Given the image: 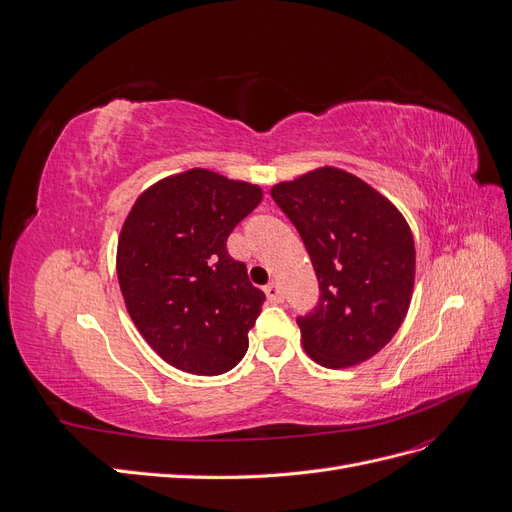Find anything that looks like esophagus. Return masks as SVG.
Wrapping results in <instances>:
<instances>
[{
    "label": "esophagus",
    "instance_id": "1",
    "mask_svg": "<svg viewBox=\"0 0 512 512\" xmlns=\"http://www.w3.org/2000/svg\"><path fill=\"white\" fill-rule=\"evenodd\" d=\"M265 294H267V299H269L271 303H282V301H284V292H282V288L277 286L275 282H271V284L265 286Z\"/></svg>",
    "mask_w": 512,
    "mask_h": 512
}]
</instances>
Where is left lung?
Returning a JSON list of instances; mask_svg holds the SVG:
<instances>
[{"mask_svg": "<svg viewBox=\"0 0 512 512\" xmlns=\"http://www.w3.org/2000/svg\"><path fill=\"white\" fill-rule=\"evenodd\" d=\"M299 230L320 297L297 324L303 348L329 369L371 359L404 322L414 288V239L389 198L346 170L324 166L273 185Z\"/></svg>", "mask_w": 512, "mask_h": 512, "instance_id": "left-lung-1", "label": "left lung"}]
</instances>
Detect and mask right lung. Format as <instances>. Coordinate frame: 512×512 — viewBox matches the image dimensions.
Here are the masks:
<instances>
[{"label":"right lung","mask_w":512,"mask_h":512,"mask_svg":"<svg viewBox=\"0 0 512 512\" xmlns=\"http://www.w3.org/2000/svg\"><path fill=\"white\" fill-rule=\"evenodd\" d=\"M262 200L254 183L192 168L136 198L117 243V277L136 329L181 371L218 376L247 352L265 292L226 241Z\"/></svg>","instance_id":"1"}]
</instances>
